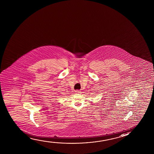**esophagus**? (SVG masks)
<instances>
[{
    "instance_id": "1",
    "label": "esophagus",
    "mask_w": 154,
    "mask_h": 154,
    "mask_svg": "<svg viewBox=\"0 0 154 154\" xmlns=\"http://www.w3.org/2000/svg\"><path fill=\"white\" fill-rule=\"evenodd\" d=\"M75 92H76L77 94H80V93H81V91H80L79 90H76Z\"/></svg>"
}]
</instances>
